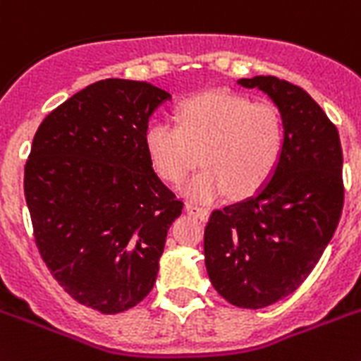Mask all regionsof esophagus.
<instances>
[{"label": "esophagus", "instance_id": "esophagus-1", "mask_svg": "<svg viewBox=\"0 0 361 361\" xmlns=\"http://www.w3.org/2000/svg\"><path fill=\"white\" fill-rule=\"evenodd\" d=\"M185 211L190 213V215L198 216L200 221H207V216H209V209L207 207L196 206V204H185Z\"/></svg>", "mask_w": 361, "mask_h": 361}]
</instances>
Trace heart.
Masks as SVG:
<instances>
[{
  "instance_id": "b5f03b06",
  "label": "heart",
  "mask_w": 361,
  "mask_h": 361,
  "mask_svg": "<svg viewBox=\"0 0 361 361\" xmlns=\"http://www.w3.org/2000/svg\"><path fill=\"white\" fill-rule=\"evenodd\" d=\"M176 120L152 124L145 145L163 180L180 183L198 163L204 171L183 187L189 198L219 200L231 190L248 196L276 171L283 148L280 113L269 104H250L230 92H207L185 99Z\"/></svg>"
}]
</instances>
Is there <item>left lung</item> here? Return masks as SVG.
Here are the masks:
<instances>
[{"mask_svg": "<svg viewBox=\"0 0 361 361\" xmlns=\"http://www.w3.org/2000/svg\"><path fill=\"white\" fill-rule=\"evenodd\" d=\"M265 92L282 116L276 171L247 200L211 213L204 256L216 293L259 310L291 295L317 265L343 209V152L336 126L297 85L272 75L239 79Z\"/></svg>", "mask_w": 361, "mask_h": 361, "instance_id": "1", "label": "left lung"}]
</instances>
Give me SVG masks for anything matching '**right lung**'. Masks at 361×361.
Listing matches in <instances>:
<instances>
[{"label":"right lung","mask_w":361,"mask_h":361,"mask_svg":"<svg viewBox=\"0 0 361 361\" xmlns=\"http://www.w3.org/2000/svg\"><path fill=\"white\" fill-rule=\"evenodd\" d=\"M172 96L146 81L102 79L42 120L23 190L44 263L70 297L102 313L152 291L166 231L181 215L145 145Z\"/></svg>","instance_id":"obj_1"}]
</instances>
